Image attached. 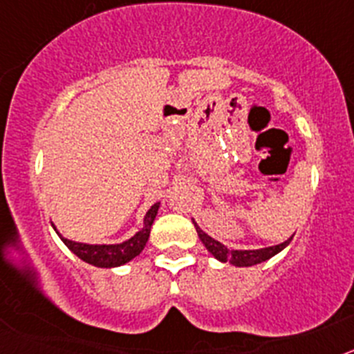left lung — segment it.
<instances>
[{
	"mask_svg": "<svg viewBox=\"0 0 354 354\" xmlns=\"http://www.w3.org/2000/svg\"><path fill=\"white\" fill-rule=\"evenodd\" d=\"M195 223V220H193ZM196 228V234H198L200 241L204 243L205 248L214 255L216 259L220 262H230L232 266H237V268H248V266H255V264H261V262L268 261V259L274 257L277 253L282 252L287 245H289L290 241H292V236L289 237L287 241L280 243V245H274V246H268V248H259V250H230L227 248L225 245H221L220 241L212 239L211 236L202 230L198 225L195 223Z\"/></svg>",
	"mask_w": 354,
	"mask_h": 354,
	"instance_id": "8db88e82",
	"label": "left lung"
}]
</instances>
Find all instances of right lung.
Wrapping results in <instances>:
<instances>
[{
	"mask_svg": "<svg viewBox=\"0 0 354 354\" xmlns=\"http://www.w3.org/2000/svg\"><path fill=\"white\" fill-rule=\"evenodd\" d=\"M159 202H156L152 207L147 211L145 218H143V228L134 234L133 237H129L124 243H118V245H88V243H77V241H71L67 237L62 236L56 227L53 225V228L56 230V234L60 236V239L64 241L65 246L71 250L74 255L81 259V261L88 262V264L97 266V268H117V266H124L129 261H133L136 255L142 253V250L145 248L147 241L150 236V227L154 223L156 214H158Z\"/></svg>",
	"mask_w": 354,
	"mask_h": 354,
	"instance_id": "add662e5",
	"label": "right lung"
}]
</instances>
